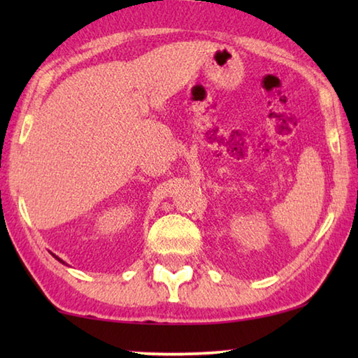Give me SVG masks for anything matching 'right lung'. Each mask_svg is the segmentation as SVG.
I'll use <instances>...</instances> for the list:
<instances>
[{
    "label": "right lung",
    "instance_id": "obj_1",
    "mask_svg": "<svg viewBox=\"0 0 358 358\" xmlns=\"http://www.w3.org/2000/svg\"><path fill=\"white\" fill-rule=\"evenodd\" d=\"M58 260H59V259H58Z\"/></svg>",
    "mask_w": 358,
    "mask_h": 358
}]
</instances>
